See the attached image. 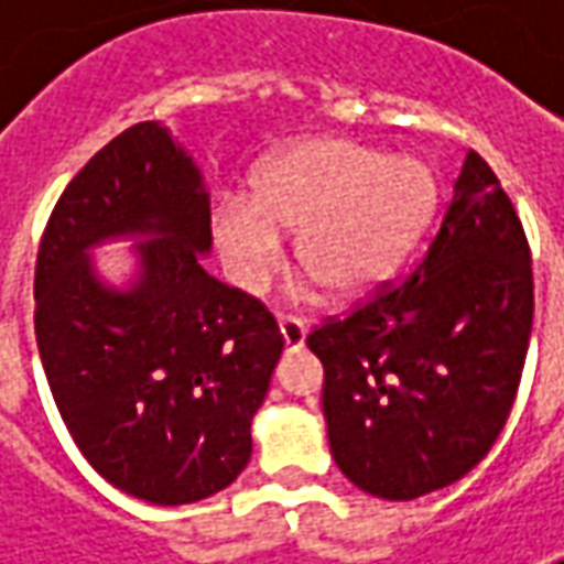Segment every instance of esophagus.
Listing matches in <instances>:
<instances>
[{"label": "esophagus", "mask_w": 564, "mask_h": 564, "mask_svg": "<svg viewBox=\"0 0 564 564\" xmlns=\"http://www.w3.org/2000/svg\"><path fill=\"white\" fill-rule=\"evenodd\" d=\"M278 329H281L283 347H286L290 354H295V350H302V347H305L307 329L295 317H278Z\"/></svg>", "instance_id": "34e87169"}]
</instances>
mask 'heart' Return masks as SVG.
Segmentation results:
<instances>
[{
	"label": "heart",
	"mask_w": 564,
	"mask_h": 564,
	"mask_svg": "<svg viewBox=\"0 0 564 564\" xmlns=\"http://www.w3.org/2000/svg\"><path fill=\"white\" fill-rule=\"evenodd\" d=\"M437 205L432 165L356 141L311 139L271 156L253 193H226L210 235L235 286L259 293L295 235L293 257L323 295L356 302L399 269Z\"/></svg>",
	"instance_id": "heart-1"
}]
</instances>
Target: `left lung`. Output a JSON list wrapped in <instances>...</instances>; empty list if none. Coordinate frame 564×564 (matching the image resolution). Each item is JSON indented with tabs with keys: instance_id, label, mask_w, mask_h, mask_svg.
Returning a JSON list of instances; mask_svg holds the SVG:
<instances>
[{
	"instance_id": "1",
	"label": "left lung",
	"mask_w": 564,
	"mask_h": 564,
	"mask_svg": "<svg viewBox=\"0 0 564 564\" xmlns=\"http://www.w3.org/2000/svg\"><path fill=\"white\" fill-rule=\"evenodd\" d=\"M532 317L522 223L468 150L420 265L307 335L344 477L368 496L411 501L471 471L508 423Z\"/></svg>"
}]
</instances>
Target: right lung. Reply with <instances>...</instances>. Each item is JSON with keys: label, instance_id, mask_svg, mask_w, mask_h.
I'll use <instances>...</instances> for the list:
<instances>
[{"label": "right lung", "instance_id": "1", "mask_svg": "<svg viewBox=\"0 0 564 564\" xmlns=\"http://www.w3.org/2000/svg\"><path fill=\"white\" fill-rule=\"evenodd\" d=\"M144 237L140 274L108 288L89 247ZM196 162L156 120L108 141L54 205L35 259V341L68 435L150 505L220 492L250 462V423L283 338L265 305L210 278Z\"/></svg>", "mask_w": 564, "mask_h": 564}]
</instances>
